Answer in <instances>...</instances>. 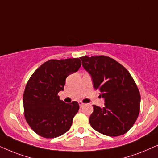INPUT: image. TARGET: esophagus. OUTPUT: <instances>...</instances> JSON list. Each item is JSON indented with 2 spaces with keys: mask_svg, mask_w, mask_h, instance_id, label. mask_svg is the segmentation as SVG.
Wrapping results in <instances>:
<instances>
[{
  "mask_svg": "<svg viewBox=\"0 0 158 158\" xmlns=\"http://www.w3.org/2000/svg\"><path fill=\"white\" fill-rule=\"evenodd\" d=\"M79 107H80V108H82V107L85 106V103H83L82 102H79Z\"/></svg>",
  "mask_w": 158,
  "mask_h": 158,
  "instance_id": "34e87169",
  "label": "esophagus"
}]
</instances>
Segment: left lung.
<instances>
[{
    "instance_id": "1",
    "label": "left lung",
    "mask_w": 158,
    "mask_h": 158,
    "mask_svg": "<svg viewBox=\"0 0 158 158\" xmlns=\"http://www.w3.org/2000/svg\"><path fill=\"white\" fill-rule=\"evenodd\" d=\"M91 76L94 89L104 98L105 107L93 105L89 123L95 131L118 136L133 127L139 113L140 93L133 78L118 62L105 56L81 57Z\"/></svg>"
}]
</instances>
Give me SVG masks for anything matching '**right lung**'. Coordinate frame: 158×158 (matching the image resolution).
<instances>
[{"instance_id": "obj_1", "label": "right lung", "mask_w": 158, "mask_h": 158, "mask_svg": "<svg viewBox=\"0 0 158 158\" xmlns=\"http://www.w3.org/2000/svg\"><path fill=\"white\" fill-rule=\"evenodd\" d=\"M81 65L78 58L52 59L41 65L29 78L23 95L24 116L38 135L58 137L71 128L79 103H66L58 93L64 90L66 77L79 70Z\"/></svg>"}]
</instances>
